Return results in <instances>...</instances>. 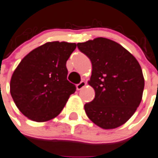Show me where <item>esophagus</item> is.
<instances>
[{"instance_id": "esophagus-1", "label": "esophagus", "mask_w": 158, "mask_h": 158, "mask_svg": "<svg viewBox=\"0 0 158 158\" xmlns=\"http://www.w3.org/2000/svg\"><path fill=\"white\" fill-rule=\"evenodd\" d=\"M86 84H87V83H86L85 81H81V82H80V83H79V84H77V85H76L77 90L83 89V87H84L86 86Z\"/></svg>"}]
</instances>
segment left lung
<instances>
[{
  "label": "left lung",
  "instance_id": "obj_1",
  "mask_svg": "<svg viewBox=\"0 0 158 158\" xmlns=\"http://www.w3.org/2000/svg\"><path fill=\"white\" fill-rule=\"evenodd\" d=\"M77 46L92 64L88 83L95 95L84 105L87 116L104 129L121 126L142 99L144 79L138 61L121 45L105 38L79 42Z\"/></svg>",
  "mask_w": 158,
  "mask_h": 158
}]
</instances>
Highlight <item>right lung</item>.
Listing matches in <instances>:
<instances>
[{
  "mask_svg": "<svg viewBox=\"0 0 158 158\" xmlns=\"http://www.w3.org/2000/svg\"><path fill=\"white\" fill-rule=\"evenodd\" d=\"M75 48V43L46 42L22 59L11 77L10 94L24 116L45 122L60 113L76 90L66 67Z\"/></svg>",
  "mask_w": 158,
  "mask_h": 158,
  "instance_id": "add662e5",
  "label": "right lung"
}]
</instances>
